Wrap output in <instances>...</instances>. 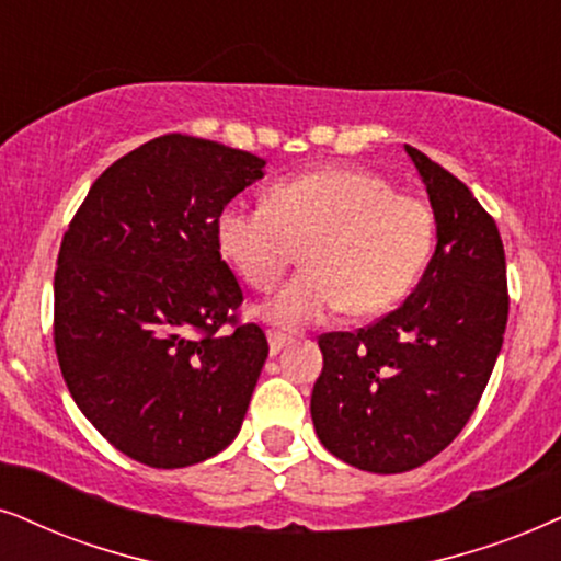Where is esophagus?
<instances>
[{"label":"esophagus","mask_w":561,"mask_h":561,"mask_svg":"<svg viewBox=\"0 0 561 561\" xmlns=\"http://www.w3.org/2000/svg\"><path fill=\"white\" fill-rule=\"evenodd\" d=\"M266 339H268V352H272V354H279L282 350H285V344H287V336H285V333H279V331H268V333H266Z\"/></svg>","instance_id":"1"}]
</instances>
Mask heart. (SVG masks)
<instances>
[{
    "label": "heart",
    "instance_id": "1",
    "mask_svg": "<svg viewBox=\"0 0 561 561\" xmlns=\"http://www.w3.org/2000/svg\"><path fill=\"white\" fill-rule=\"evenodd\" d=\"M217 245L253 289H272L302 248L305 272L259 310L297 331L342 308L363 318L399 302L427 264L432 211L370 170L321 168L276 183L268 202L228 204Z\"/></svg>",
    "mask_w": 561,
    "mask_h": 561
}]
</instances>
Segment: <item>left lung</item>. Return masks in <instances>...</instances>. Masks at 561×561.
Returning a JSON list of instances; mask_svg holds the SVG:
<instances>
[{
  "label": "left lung",
  "mask_w": 561,
  "mask_h": 561,
  "mask_svg": "<svg viewBox=\"0 0 561 561\" xmlns=\"http://www.w3.org/2000/svg\"><path fill=\"white\" fill-rule=\"evenodd\" d=\"M427 188L437 245L401 308L357 333L318 339L310 416L354 469L401 473L456 439L484 393L507 325L505 248L466 183L403 147Z\"/></svg>",
  "instance_id": "left-lung-1"
}]
</instances>
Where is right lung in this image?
I'll list each match as a JSON object with an SVG mask.
<instances>
[{
    "instance_id": "add662e5",
    "label": "right lung",
    "mask_w": 561,
    "mask_h": 561,
    "mask_svg": "<svg viewBox=\"0 0 561 561\" xmlns=\"http://www.w3.org/2000/svg\"><path fill=\"white\" fill-rule=\"evenodd\" d=\"M266 160L168 134L116 160L64 232L54 344L69 393L113 448L183 469L238 437L268 357L256 323L219 333L243 302L217 217Z\"/></svg>"
}]
</instances>
